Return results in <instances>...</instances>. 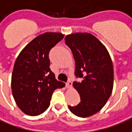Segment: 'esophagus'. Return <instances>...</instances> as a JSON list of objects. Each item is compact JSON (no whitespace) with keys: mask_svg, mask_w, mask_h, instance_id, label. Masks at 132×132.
I'll use <instances>...</instances> for the list:
<instances>
[{"mask_svg":"<svg viewBox=\"0 0 132 132\" xmlns=\"http://www.w3.org/2000/svg\"><path fill=\"white\" fill-rule=\"evenodd\" d=\"M66 86L67 88H69V89L71 88H72V82L71 81V80H69V82H67L66 84Z\"/></svg>","mask_w":132,"mask_h":132,"instance_id":"esophagus-1","label":"esophagus"}]
</instances>
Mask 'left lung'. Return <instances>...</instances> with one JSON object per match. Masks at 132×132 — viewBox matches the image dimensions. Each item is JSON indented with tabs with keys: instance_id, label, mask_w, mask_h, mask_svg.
Here are the masks:
<instances>
[{
	"instance_id": "obj_1",
	"label": "left lung",
	"mask_w": 132,
	"mask_h": 132,
	"mask_svg": "<svg viewBox=\"0 0 132 132\" xmlns=\"http://www.w3.org/2000/svg\"><path fill=\"white\" fill-rule=\"evenodd\" d=\"M65 43L71 49L76 62L75 75L82 81L73 82L81 101L72 113L88 117L98 112L110 97L114 82L112 61L105 45L91 34L77 32L66 35Z\"/></svg>"
}]
</instances>
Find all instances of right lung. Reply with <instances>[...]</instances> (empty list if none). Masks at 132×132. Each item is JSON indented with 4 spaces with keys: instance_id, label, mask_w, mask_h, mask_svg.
<instances>
[{
    "instance_id": "obj_1",
    "label": "right lung",
    "mask_w": 132,
    "mask_h": 132,
    "mask_svg": "<svg viewBox=\"0 0 132 132\" xmlns=\"http://www.w3.org/2000/svg\"><path fill=\"white\" fill-rule=\"evenodd\" d=\"M63 37L59 32L39 35L16 59L11 78L12 93L18 107L27 115L43 113L49 108L53 92L65 86L55 78L49 59L50 49Z\"/></svg>"
}]
</instances>
